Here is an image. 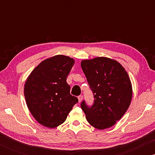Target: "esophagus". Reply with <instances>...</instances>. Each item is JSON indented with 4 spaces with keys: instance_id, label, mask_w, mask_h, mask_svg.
Listing matches in <instances>:
<instances>
[{
    "instance_id": "esophagus-1",
    "label": "esophagus",
    "mask_w": 155,
    "mask_h": 155,
    "mask_svg": "<svg viewBox=\"0 0 155 155\" xmlns=\"http://www.w3.org/2000/svg\"><path fill=\"white\" fill-rule=\"evenodd\" d=\"M82 99H83V96H82V95L78 96V100H79V103L81 102V101H82Z\"/></svg>"
}]
</instances>
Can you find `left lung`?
<instances>
[{
    "instance_id": "left-lung-1",
    "label": "left lung",
    "mask_w": 155,
    "mask_h": 155,
    "mask_svg": "<svg viewBox=\"0 0 155 155\" xmlns=\"http://www.w3.org/2000/svg\"><path fill=\"white\" fill-rule=\"evenodd\" d=\"M81 66L94 95L88 106L81 108L87 122L98 130L111 127L127 111L132 100V84L125 69L117 60L104 57L84 60Z\"/></svg>"
}]
</instances>
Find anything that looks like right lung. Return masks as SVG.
Returning a JSON list of instances; mask_svg holds the SVG:
<instances>
[{
	"instance_id": "1",
	"label": "right lung",
	"mask_w": 155,
	"mask_h": 155,
	"mask_svg": "<svg viewBox=\"0 0 155 155\" xmlns=\"http://www.w3.org/2000/svg\"><path fill=\"white\" fill-rule=\"evenodd\" d=\"M74 60L55 55L33 69L25 84L24 95L31 114L37 122L49 128L63 124L78 98L70 93L67 76Z\"/></svg>"
}]
</instances>
